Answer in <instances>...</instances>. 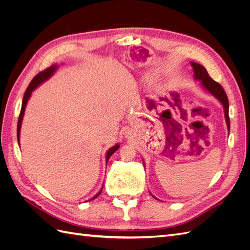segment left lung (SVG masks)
Returning <instances> with one entry per match:
<instances>
[{"label": "left lung", "mask_w": 250, "mask_h": 250, "mask_svg": "<svg viewBox=\"0 0 250 250\" xmlns=\"http://www.w3.org/2000/svg\"><path fill=\"white\" fill-rule=\"evenodd\" d=\"M190 63H191V65L193 67V71H194V79L200 81L201 86L206 89L207 92H208L211 96H214L216 99L222 104L223 109H224V117H225V121H226V125H228V129L229 131V129H230L229 117V106L228 96H226L224 89L222 88V86L220 84H219L218 82L214 81L209 77L208 71L206 70V67H204L203 65L193 62H191ZM144 166H145V164H144ZM152 197H154L153 195H152ZM154 198L157 199L156 197H154Z\"/></svg>", "instance_id": "left-lung-1"}]
</instances>
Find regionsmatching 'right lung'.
<instances>
[{
	"label": "right lung",
	"instance_id": "add662e5",
	"mask_svg": "<svg viewBox=\"0 0 250 250\" xmlns=\"http://www.w3.org/2000/svg\"><path fill=\"white\" fill-rule=\"evenodd\" d=\"M58 69V65L57 64H54V65H51L50 67H48L47 70H44L42 72H41L40 74H37L36 76L32 79V81L30 82L29 86L27 87L26 92H25V95H24V98H22V103H21V113H20V118H19V122H18V142H19V145H20V135H21V122H22V118H24V115H25V109H26V106H27V103H28V100L30 99V97H31L32 95V92L36 88L39 87L42 83H43L44 81H47L53 74H54L56 72V70ZM120 148V145L119 144H116L115 146L110 147L107 152H106V156H105V158H106V164L109 160V157L116 152V151ZM102 188L103 187L101 188V190L99 191V193H97L94 197L92 199H95L96 197H98L102 192Z\"/></svg>",
	"mask_w": 250,
	"mask_h": 250
}]
</instances>
